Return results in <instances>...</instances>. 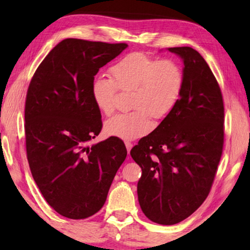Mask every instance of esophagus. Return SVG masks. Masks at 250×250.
I'll use <instances>...</instances> for the list:
<instances>
[{"label":"esophagus","mask_w":250,"mask_h":250,"mask_svg":"<svg viewBox=\"0 0 250 250\" xmlns=\"http://www.w3.org/2000/svg\"><path fill=\"white\" fill-rule=\"evenodd\" d=\"M125 147H126V151H128V154H130V151H131V149H132V143L129 142V141H125Z\"/></svg>","instance_id":"esophagus-1"}]
</instances>
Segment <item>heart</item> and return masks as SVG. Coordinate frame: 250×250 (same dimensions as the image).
Instances as JSON below:
<instances>
[{
  "instance_id": "obj_1",
  "label": "heart",
  "mask_w": 250,
  "mask_h": 250,
  "mask_svg": "<svg viewBox=\"0 0 250 250\" xmlns=\"http://www.w3.org/2000/svg\"><path fill=\"white\" fill-rule=\"evenodd\" d=\"M112 78L97 76L91 94L95 104L104 115L115 110L118 88L132 91L128 113L110 118L104 124L105 133L124 140L141 137L150 130L151 119H162L175 107L184 88V73L172 59L152 58L141 53L130 54L110 69Z\"/></svg>"
}]
</instances>
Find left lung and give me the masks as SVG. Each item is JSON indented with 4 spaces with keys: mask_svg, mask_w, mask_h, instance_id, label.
<instances>
[{
    "mask_svg": "<svg viewBox=\"0 0 250 250\" xmlns=\"http://www.w3.org/2000/svg\"><path fill=\"white\" fill-rule=\"evenodd\" d=\"M167 49L183 61V92L172 111L130 152L142 168L139 204L161 225L184 221L203 204L224 145L223 96L209 66L192 47Z\"/></svg>",
    "mask_w": 250,
    "mask_h": 250,
    "instance_id": "left-lung-1",
    "label": "left lung"
}]
</instances>
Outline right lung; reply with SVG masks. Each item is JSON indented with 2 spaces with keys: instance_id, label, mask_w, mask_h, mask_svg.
<instances>
[{
  "instance_id": "obj_1",
  "label": "right lung",
  "mask_w": 250,
  "mask_h": 250,
  "mask_svg": "<svg viewBox=\"0 0 250 250\" xmlns=\"http://www.w3.org/2000/svg\"><path fill=\"white\" fill-rule=\"evenodd\" d=\"M128 47L77 39L58 43L41 62L25 103L26 153L42 195L62 216L83 219L104 206L125 143L111 137L91 146L103 128L91 86L99 68Z\"/></svg>"
}]
</instances>
